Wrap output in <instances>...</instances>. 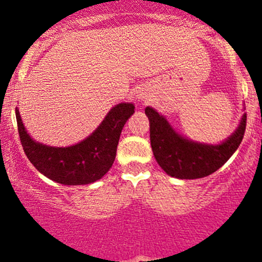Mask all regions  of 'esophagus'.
<instances>
[{"label": "esophagus", "instance_id": "obj_1", "mask_svg": "<svg viewBox=\"0 0 262 262\" xmlns=\"http://www.w3.org/2000/svg\"><path fill=\"white\" fill-rule=\"evenodd\" d=\"M147 96H148V95L146 94V92H143V91L137 92V97H138L139 100H144V99H147Z\"/></svg>", "mask_w": 262, "mask_h": 262}]
</instances>
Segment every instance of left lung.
Segmentation results:
<instances>
[{
  "label": "left lung",
  "instance_id": "left-lung-1",
  "mask_svg": "<svg viewBox=\"0 0 262 262\" xmlns=\"http://www.w3.org/2000/svg\"><path fill=\"white\" fill-rule=\"evenodd\" d=\"M149 120L150 147L158 165L176 179H202L215 172L237 150L246 130V114L236 130L219 144L194 142L179 134L167 119L153 107H146Z\"/></svg>",
  "mask_w": 262,
  "mask_h": 262
}]
</instances>
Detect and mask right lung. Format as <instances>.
<instances>
[{
  "mask_svg": "<svg viewBox=\"0 0 262 262\" xmlns=\"http://www.w3.org/2000/svg\"><path fill=\"white\" fill-rule=\"evenodd\" d=\"M133 113L132 102L115 105L86 139L70 147H50L34 141L17 107L16 121L24 152L39 172L58 184L87 185L100 180L110 170L124 124Z\"/></svg>",
  "mask_w": 262,
  "mask_h": 262,
  "instance_id": "add662e5",
  "label": "right lung"
}]
</instances>
